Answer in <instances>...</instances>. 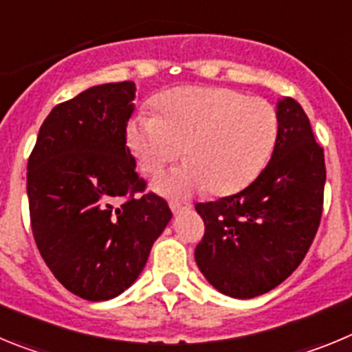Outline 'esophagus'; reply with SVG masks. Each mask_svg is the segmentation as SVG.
Masks as SVG:
<instances>
[{
    "label": "esophagus",
    "mask_w": 352,
    "mask_h": 352,
    "mask_svg": "<svg viewBox=\"0 0 352 352\" xmlns=\"http://www.w3.org/2000/svg\"><path fill=\"white\" fill-rule=\"evenodd\" d=\"M169 206H170V210H173L174 214L183 213L185 210H190V204H183V203H178V201H170Z\"/></svg>",
    "instance_id": "34e87169"
}]
</instances>
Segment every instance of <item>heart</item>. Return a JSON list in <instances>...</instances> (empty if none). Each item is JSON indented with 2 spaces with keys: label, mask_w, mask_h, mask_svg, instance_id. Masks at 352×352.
<instances>
[{
  "label": "heart",
  "mask_w": 352,
  "mask_h": 352,
  "mask_svg": "<svg viewBox=\"0 0 352 352\" xmlns=\"http://www.w3.org/2000/svg\"><path fill=\"white\" fill-rule=\"evenodd\" d=\"M158 114L141 113L129 125V144L144 173L157 174L178 160L185 167L155 182L160 192L203 190L227 195L247 186L270 160L278 116L264 98L227 88H178L157 100Z\"/></svg>",
  "instance_id": "b5f03b06"
}]
</instances>
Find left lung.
I'll return each mask as SVG.
<instances>
[{"mask_svg":"<svg viewBox=\"0 0 352 352\" xmlns=\"http://www.w3.org/2000/svg\"><path fill=\"white\" fill-rule=\"evenodd\" d=\"M276 116L275 149L259 176L238 194L195 204L204 220L195 263L214 289L239 300L282 284L321 223L324 151L296 100L278 102Z\"/></svg>","mask_w":352,"mask_h":352,"instance_id":"left-lung-1","label":"left lung"}]
</instances>
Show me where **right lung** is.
I'll return each mask as SVG.
<instances>
[{"instance_id": "right-lung-1", "label": "right lung", "mask_w": 352, "mask_h": 352, "mask_svg": "<svg viewBox=\"0 0 352 352\" xmlns=\"http://www.w3.org/2000/svg\"><path fill=\"white\" fill-rule=\"evenodd\" d=\"M132 80L93 86L58 104L28 160L33 238L76 296L105 301L129 289L169 223L166 199L146 192L126 146Z\"/></svg>"}]
</instances>
